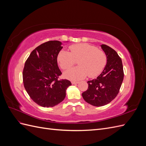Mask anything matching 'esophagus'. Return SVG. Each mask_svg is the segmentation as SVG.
Here are the masks:
<instances>
[{
  "label": "esophagus",
  "instance_id": "1",
  "mask_svg": "<svg viewBox=\"0 0 146 146\" xmlns=\"http://www.w3.org/2000/svg\"><path fill=\"white\" fill-rule=\"evenodd\" d=\"M71 83H72V85H76V84L78 83V82H72Z\"/></svg>",
  "mask_w": 146,
  "mask_h": 146
}]
</instances>
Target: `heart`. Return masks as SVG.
Returning a JSON list of instances; mask_svg holds the SVG:
<instances>
[{
    "label": "heart",
    "instance_id": "b5f03b06",
    "mask_svg": "<svg viewBox=\"0 0 146 146\" xmlns=\"http://www.w3.org/2000/svg\"><path fill=\"white\" fill-rule=\"evenodd\" d=\"M70 53L61 50L57 56L60 68L68 69L78 61L79 66L70 69L64 73V77L72 81H77L88 77L98 76L107 64V55L96 46L86 43H80L69 46Z\"/></svg>",
    "mask_w": 146,
    "mask_h": 146
}]
</instances>
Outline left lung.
Masks as SVG:
<instances>
[{"instance_id":"obj_1","label":"left lung","mask_w":146,"mask_h":146,"mask_svg":"<svg viewBox=\"0 0 146 146\" xmlns=\"http://www.w3.org/2000/svg\"><path fill=\"white\" fill-rule=\"evenodd\" d=\"M100 47L107 55V64L97 78L87 82L88 90L82 93L83 99L95 107L111 102L119 93L123 80V65L117 53L105 44Z\"/></svg>"}]
</instances>
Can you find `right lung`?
I'll use <instances>...</instances> for the list:
<instances>
[{
    "instance_id": "right-lung-1",
    "label": "right lung",
    "mask_w": 146,
    "mask_h": 146,
    "mask_svg": "<svg viewBox=\"0 0 146 146\" xmlns=\"http://www.w3.org/2000/svg\"><path fill=\"white\" fill-rule=\"evenodd\" d=\"M62 48L59 41L43 43L31 52L24 65L25 89L30 98L42 107H53L61 102L66 90L72 85L66 79H58L61 72L57 56Z\"/></svg>"
}]
</instances>
